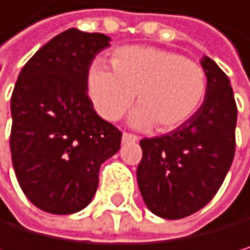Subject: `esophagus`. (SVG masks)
Segmentation results:
<instances>
[{"instance_id": "34e87169", "label": "esophagus", "mask_w": 250, "mask_h": 250, "mask_svg": "<svg viewBox=\"0 0 250 250\" xmlns=\"http://www.w3.org/2000/svg\"><path fill=\"white\" fill-rule=\"evenodd\" d=\"M138 141V136L133 135V133H129V132H124L123 133V142H136Z\"/></svg>"}]
</instances>
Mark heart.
Segmentation results:
<instances>
[{"instance_id":"b5f03b06","label":"heart","mask_w":250,"mask_h":250,"mask_svg":"<svg viewBox=\"0 0 250 250\" xmlns=\"http://www.w3.org/2000/svg\"><path fill=\"white\" fill-rule=\"evenodd\" d=\"M112 70L91 67L87 90L96 112L117 121L127 112L136 94L139 106L132 115L138 127L162 132L180 127L204 103L207 75L196 61L148 46L120 47L111 57Z\"/></svg>"}]
</instances>
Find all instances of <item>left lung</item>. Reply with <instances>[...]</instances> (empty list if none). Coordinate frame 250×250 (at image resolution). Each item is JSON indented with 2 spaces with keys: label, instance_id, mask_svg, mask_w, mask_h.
Returning a JSON list of instances; mask_svg holds the SVG:
<instances>
[{
  "label": "left lung",
  "instance_id": "8db88e82",
  "mask_svg": "<svg viewBox=\"0 0 250 250\" xmlns=\"http://www.w3.org/2000/svg\"><path fill=\"white\" fill-rule=\"evenodd\" d=\"M207 94L199 111L175 130L141 139L136 169L144 203L163 219H181L208 204L235 153L237 104L228 76L208 57L201 60Z\"/></svg>",
  "mask_w": 250,
  "mask_h": 250
}]
</instances>
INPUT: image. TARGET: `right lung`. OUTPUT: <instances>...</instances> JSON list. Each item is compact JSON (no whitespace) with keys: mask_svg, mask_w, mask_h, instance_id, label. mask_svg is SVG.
Here are the masks:
<instances>
[{"mask_svg":"<svg viewBox=\"0 0 250 250\" xmlns=\"http://www.w3.org/2000/svg\"><path fill=\"white\" fill-rule=\"evenodd\" d=\"M109 37L70 28L28 60L12 94L10 151L21 189L52 214L87 207L102 163L120 150L121 132L93 108L90 65Z\"/></svg>","mask_w":250,"mask_h":250,"instance_id":"obj_1","label":"right lung"}]
</instances>
